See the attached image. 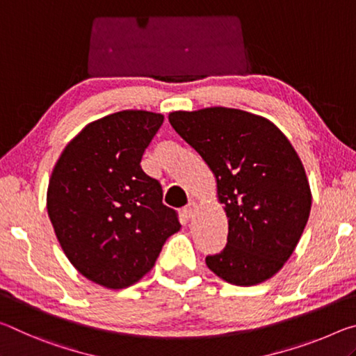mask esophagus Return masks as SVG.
<instances>
[{"label":"esophagus","mask_w":356,"mask_h":356,"mask_svg":"<svg viewBox=\"0 0 356 356\" xmlns=\"http://www.w3.org/2000/svg\"><path fill=\"white\" fill-rule=\"evenodd\" d=\"M197 209H199V205H197V202H194L192 200L188 207H184V209H183V214H184V218L186 219H192L195 216V213H197Z\"/></svg>","instance_id":"obj_1"}]
</instances>
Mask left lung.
<instances>
[{"label": "left lung", "instance_id": "obj_1", "mask_svg": "<svg viewBox=\"0 0 356 356\" xmlns=\"http://www.w3.org/2000/svg\"><path fill=\"white\" fill-rule=\"evenodd\" d=\"M173 129L216 178L229 235L207 266L222 281L250 287L290 259L311 213L312 194L298 153L279 127L240 108L168 113Z\"/></svg>", "mask_w": 356, "mask_h": 356}]
</instances>
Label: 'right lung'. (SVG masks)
<instances>
[{
	"label": "right lung",
	"instance_id": "1",
	"mask_svg": "<svg viewBox=\"0 0 356 356\" xmlns=\"http://www.w3.org/2000/svg\"><path fill=\"white\" fill-rule=\"evenodd\" d=\"M164 115L123 110L86 124L63 149L47 189V211L63 252L106 289L138 282L181 225L140 161Z\"/></svg>",
	"mask_w": 356,
	"mask_h": 356
}]
</instances>
